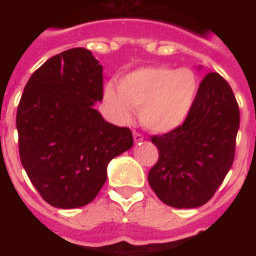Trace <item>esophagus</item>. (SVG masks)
I'll return each mask as SVG.
<instances>
[{
    "instance_id": "esophagus-1",
    "label": "esophagus",
    "mask_w": 256,
    "mask_h": 256,
    "mask_svg": "<svg viewBox=\"0 0 256 256\" xmlns=\"http://www.w3.org/2000/svg\"><path fill=\"white\" fill-rule=\"evenodd\" d=\"M133 138H134V142H136V144H137V142L144 141V136H142L141 133L133 130Z\"/></svg>"
}]
</instances>
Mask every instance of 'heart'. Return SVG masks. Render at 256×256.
Returning <instances> with one entry per match:
<instances>
[{
	"label": "heart",
	"mask_w": 256,
	"mask_h": 256,
	"mask_svg": "<svg viewBox=\"0 0 256 256\" xmlns=\"http://www.w3.org/2000/svg\"><path fill=\"white\" fill-rule=\"evenodd\" d=\"M198 91V79L192 70L166 66L142 68L122 78L118 92L105 90L108 102L123 119L130 108L140 110L148 130L168 132L183 124L191 112Z\"/></svg>",
	"instance_id": "b5f03b06"
}]
</instances>
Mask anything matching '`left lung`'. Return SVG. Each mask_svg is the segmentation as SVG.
I'll use <instances>...</instances> for the list:
<instances>
[{
	"mask_svg": "<svg viewBox=\"0 0 256 256\" xmlns=\"http://www.w3.org/2000/svg\"><path fill=\"white\" fill-rule=\"evenodd\" d=\"M238 128L232 88L218 73L206 74L183 124L151 137L159 159L148 180L156 196L178 209L206 204L234 164Z\"/></svg>",
	"mask_w": 256,
	"mask_h": 256,
	"instance_id": "obj_1",
	"label": "left lung"
}]
</instances>
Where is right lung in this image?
<instances>
[{
    "instance_id": "1",
    "label": "right lung",
    "mask_w": 256,
    "mask_h": 256,
    "mask_svg": "<svg viewBox=\"0 0 256 256\" xmlns=\"http://www.w3.org/2000/svg\"><path fill=\"white\" fill-rule=\"evenodd\" d=\"M102 66L87 48L52 56L32 74L16 112L22 164L40 195L60 209L90 204L110 160L130 150L132 132L104 120Z\"/></svg>"
}]
</instances>
